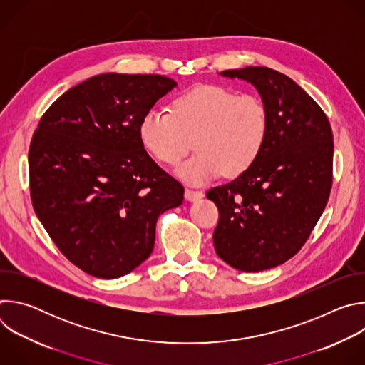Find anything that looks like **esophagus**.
<instances>
[{"label": "esophagus", "instance_id": "34e87169", "mask_svg": "<svg viewBox=\"0 0 365 365\" xmlns=\"http://www.w3.org/2000/svg\"><path fill=\"white\" fill-rule=\"evenodd\" d=\"M202 196H203L202 190H195V189H189V187L185 189V197L187 200H196V199H200Z\"/></svg>", "mask_w": 365, "mask_h": 365}]
</instances>
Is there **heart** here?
<instances>
[{
	"label": "heart",
	"instance_id": "1",
	"mask_svg": "<svg viewBox=\"0 0 365 365\" xmlns=\"http://www.w3.org/2000/svg\"><path fill=\"white\" fill-rule=\"evenodd\" d=\"M269 127V111L258 96L199 85L172 101L170 114L147 111L138 135L153 158L168 166L179 165L195 141L199 153L178 173L200 185L222 172L237 176L251 168L266 144Z\"/></svg>",
	"mask_w": 365,
	"mask_h": 365
}]
</instances>
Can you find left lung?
Instances as JSON below:
<instances>
[{
    "label": "left lung",
    "mask_w": 365,
    "mask_h": 365,
    "mask_svg": "<svg viewBox=\"0 0 365 365\" xmlns=\"http://www.w3.org/2000/svg\"><path fill=\"white\" fill-rule=\"evenodd\" d=\"M221 75L255 86L270 127L251 168L206 193L220 212L214 245L231 267L262 272L292 258L325 210L332 187V130L318 103L274 69L248 66Z\"/></svg>",
    "instance_id": "left-lung-1"
}]
</instances>
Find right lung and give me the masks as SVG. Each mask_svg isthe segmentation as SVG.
I'll list each match as a JSON object with an SVG mask.
<instances>
[{"label": "right lung", "instance_id": "add662e5", "mask_svg": "<svg viewBox=\"0 0 365 365\" xmlns=\"http://www.w3.org/2000/svg\"><path fill=\"white\" fill-rule=\"evenodd\" d=\"M176 85L160 75L92 76L51 103L33 134L34 212L61 252L93 277L138 267L159 215L183 202V186L138 135L141 117Z\"/></svg>", "mask_w": 365, "mask_h": 365}]
</instances>
